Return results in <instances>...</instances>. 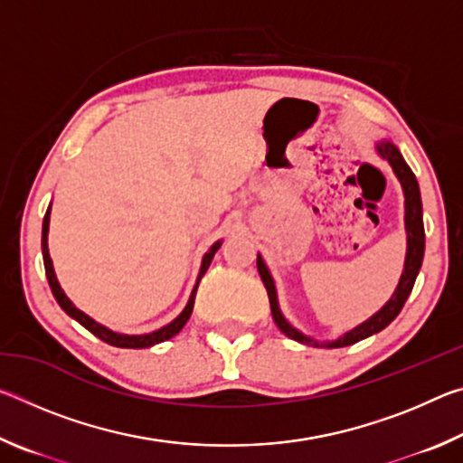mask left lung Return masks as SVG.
<instances>
[{"mask_svg":"<svg viewBox=\"0 0 463 463\" xmlns=\"http://www.w3.org/2000/svg\"><path fill=\"white\" fill-rule=\"evenodd\" d=\"M378 153L390 163L392 169H394L396 177L401 179L402 190H404V198H406L404 222H406V234H409V249H406L404 271H402L401 281H398L396 292L392 294L386 307H383L380 312H375V315L370 320H365L364 325L355 326L354 331H349V333H345L343 336H339L336 341L323 343V347H331V349L333 347H347V345H354L357 341L365 339V336H370L373 333H380L382 328H386L392 323V320L398 317V312L402 310L404 302L409 300V296L412 292V286H414V279H417V276H419L422 255H425V226H422V203H420V192H419L417 177H414L411 167L406 165V161L402 159L401 151H398V148L392 143H380ZM257 269H260L263 286H265V289H268L271 317H273V320H276L279 331L284 333L286 336H289V339L298 341V343L315 345V347H318V343L315 339H310V336H304L300 331H296V328L289 325L288 320L284 318V315L279 312L276 286H273V279H271L269 271H268V268H265V263H263L260 255H257Z\"/></svg>","mask_w":463,"mask_h":463,"instance_id":"left-lung-1","label":"left lung"}]
</instances>
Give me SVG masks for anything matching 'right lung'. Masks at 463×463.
<instances>
[{"label":"right lung","mask_w":463,"mask_h":463,"mask_svg":"<svg viewBox=\"0 0 463 463\" xmlns=\"http://www.w3.org/2000/svg\"><path fill=\"white\" fill-rule=\"evenodd\" d=\"M49 221H51V206L49 210H46L44 214V221H43V260H44V271H46V279H49V286L52 289V296L57 298L59 307L67 312L69 317L75 318L77 323L83 325L85 328H88L90 333H93L98 336V339H101L108 345H114V347H122V349H143V347H151V345H156V343H163L171 339V336H175L179 331H182L184 325L190 320L192 317V310H194V300H195V292H198V284L203 273H206L210 261H213V257L218 249H221V241L214 242L213 249L208 250L206 255H203V261H202V269H200V276H198V281H195V288L194 292L190 296V302H187V307L184 308L182 315H179L174 323H169L167 326L159 328V331L155 333H148V335H120V333H114L109 331V328L101 326L99 323H96V320L90 318L85 312H81L80 308L73 307V302L69 300V298L65 296V292H62L59 281H57V276H54V269H52V261H51V255H49V245H46V237H49Z\"/></svg>","instance_id":"obj_1"}]
</instances>
